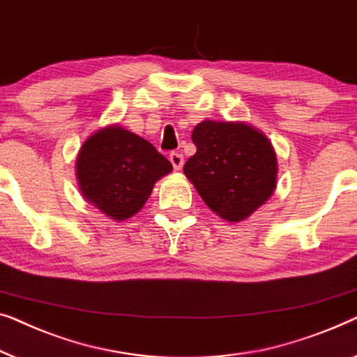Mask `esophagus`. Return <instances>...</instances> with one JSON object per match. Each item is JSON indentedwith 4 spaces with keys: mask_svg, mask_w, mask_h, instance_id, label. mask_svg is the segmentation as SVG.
Segmentation results:
<instances>
[{
    "mask_svg": "<svg viewBox=\"0 0 357 357\" xmlns=\"http://www.w3.org/2000/svg\"><path fill=\"white\" fill-rule=\"evenodd\" d=\"M169 162H172L173 168L176 169V172H179V169L183 168V165H184V157L178 152H173V153H169Z\"/></svg>",
    "mask_w": 357,
    "mask_h": 357,
    "instance_id": "obj_1",
    "label": "esophagus"
}]
</instances>
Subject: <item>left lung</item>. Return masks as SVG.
Returning a JSON list of instances; mask_svg holds the SVG:
<instances>
[{"label":"left lung","instance_id":"1","mask_svg":"<svg viewBox=\"0 0 357 357\" xmlns=\"http://www.w3.org/2000/svg\"><path fill=\"white\" fill-rule=\"evenodd\" d=\"M197 152L184 174L208 208L229 223L250 217L277 189V153L267 135L244 121L205 119L192 130Z\"/></svg>","mask_w":357,"mask_h":357}]
</instances>
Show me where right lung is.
<instances>
[{
    "mask_svg": "<svg viewBox=\"0 0 357 357\" xmlns=\"http://www.w3.org/2000/svg\"><path fill=\"white\" fill-rule=\"evenodd\" d=\"M173 165L149 140L119 124H108L82 144L76 178L84 199L114 222L139 212L155 183Z\"/></svg>",
    "mask_w": 357,
    "mask_h": 357,
    "instance_id": "obj_1",
    "label": "right lung"
}]
</instances>
